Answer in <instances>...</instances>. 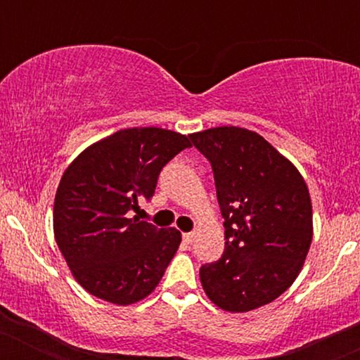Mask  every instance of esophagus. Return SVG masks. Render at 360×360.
<instances>
[{"mask_svg":"<svg viewBox=\"0 0 360 360\" xmlns=\"http://www.w3.org/2000/svg\"><path fill=\"white\" fill-rule=\"evenodd\" d=\"M195 233H183V242L184 244H193Z\"/></svg>","mask_w":360,"mask_h":360,"instance_id":"obj_1","label":"esophagus"}]
</instances>
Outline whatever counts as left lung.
Instances as JSON below:
<instances>
[{
    "label": "left lung",
    "mask_w": 360,
    "mask_h": 360,
    "mask_svg": "<svg viewBox=\"0 0 360 360\" xmlns=\"http://www.w3.org/2000/svg\"><path fill=\"white\" fill-rule=\"evenodd\" d=\"M214 170L224 252L200 282L221 310L244 314L277 300L300 275L314 237L311 200L296 165L240 127L190 134Z\"/></svg>",
    "instance_id": "1"
}]
</instances>
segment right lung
Segmentation results:
<instances>
[{
	"instance_id": "obj_1",
	"label": "right lung",
	"mask_w": 360,
	"mask_h": 360,
	"mask_svg": "<svg viewBox=\"0 0 360 360\" xmlns=\"http://www.w3.org/2000/svg\"><path fill=\"white\" fill-rule=\"evenodd\" d=\"M190 146L184 134L134 127L90 144L69 163L56 193L53 235L86 292L129 307L155 291L179 249L181 231L130 212L153 197L163 165Z\"/></svg>"
}]
</instances>
